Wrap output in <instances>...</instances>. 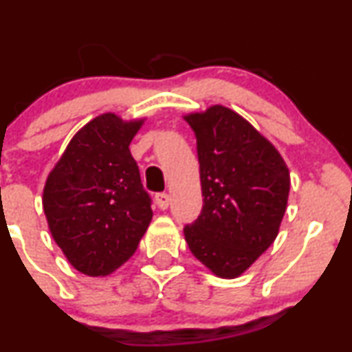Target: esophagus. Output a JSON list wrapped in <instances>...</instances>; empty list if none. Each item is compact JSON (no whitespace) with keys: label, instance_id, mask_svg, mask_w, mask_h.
Instances as JSON below:
<instances>
[{"label":"esophagus","instance_id":"esophagus-1","mask_svg":"<svg viewBox=\"0 0 352 352\" xmlns=\"http://www.w3.org/2000/svg\"><path fill=\"white\" fill-rule=\"evenodd\" d=\"M155 204L160 210H167L168 205H170V197H168L167 193H157Z\"/></svg>","mask_w":352,"mask_h":352}]
</instances>
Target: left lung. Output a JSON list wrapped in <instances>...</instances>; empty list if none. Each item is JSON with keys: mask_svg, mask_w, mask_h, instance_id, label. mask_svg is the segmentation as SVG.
<instances>
[{"mask_svg": "<svg viewBox=\"0 0 352 352\" xmlns=\"http://www.w3.org/2000/svg\"><path fill=\"white\" fill-rule=\"evenodd\" d=\"M184 119L197 137L204 208L184 228L193 256L218 278L241 276L276 240L289 195L278 148L232 109L210 106Z\"/></svg>", "mask_w": 352, "mask_h": 352, "instance_id": "8db88e82", "label": "left lung"}]
</instances>
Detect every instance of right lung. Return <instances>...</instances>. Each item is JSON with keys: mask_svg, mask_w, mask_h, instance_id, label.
I'll list each match as a JSON object with an SVG mask.
<instances>
[{"mask_svg": "<svg viewBox=\"0 0 352 352\" xmlns=\"http://www.w3.org/2000/svg\"><path fill=\"white\" fill-rule=\"evenodd\" d=\"M144 122L114 112L94 117L76 132L44 184L51 235L87 276L120 268L151 225V199L129 151Z\"/></svg>", "mask_w": 352, "mask_h": 352, "instance_id": "1", "label": "right lung"}]
</instances>
